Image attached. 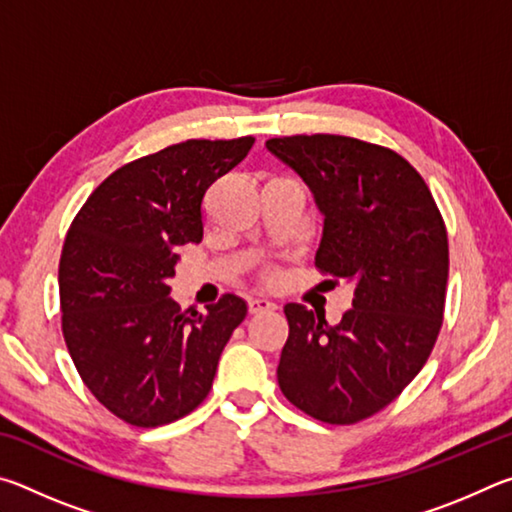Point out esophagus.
<instances>
[{"label":"esophagus","instance_id":"34e87169","mask_svg":"<svg viewBox=\"0 0 512 512\" xmlns=\"http://www.w3.org/2000/svg\"><path fill=\"white\" fill-rule=\"evenodd\" d=\"M273 309H277L275 302L264 298V296L248 300V311H250V314H262V311H273Z\"/></svg>","mask_w":512,"mask_h":512}]
</instances>
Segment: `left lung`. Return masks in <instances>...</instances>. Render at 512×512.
<instances>
[{
	"label": "left lung",
	"mask_w": 512,
	"mask_h": 512,
	"mask_svg": "<svg viewBox=\"0 0 512 512\" xmlns=\"http://www.w3.org/2000/svg\"><path fill=\"white\" fill-rule=\"evenodd\" d=\"M323 214L320 271L350 282L341 323L289 302L277 366L287 400L327 424L384 409L427 363L443 325L449 246L427 183L402 155L343 135L273 137Z\"/></svg>",
	"instance_id": "8db88e82"
}]
</instances>
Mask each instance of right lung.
I'll use <instances>...</instances> for the list:
<instances>
[{"instance_id": "1", "label": "right lung", "mask_w": 512, "mask_h": 512, "mask_svg": "<svg viewBox=\"0 0 512 512\" xmlns=\"http://www.w3.org/2000/svg\"><path fill=\"white\" fill-rule=\"evenodd\" d=\"M255 137L187 140L117 169L94 189L58 266L63 336L90 393L133 427L192 413L246 302L225 293L205 314L169 298L178 246L203 239V196Z\"/></svg>"}]
</instances>
